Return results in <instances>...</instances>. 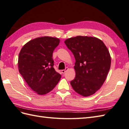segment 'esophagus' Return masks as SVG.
Here are the masks:
<instances>
[{
  "label": "esophagus",
  "instance_id": "34e87169",
  "mask_svg": "<svg viewBox=\"0 0 129 129\" xmlns=\"http://www.w3.org/2000/svg\"><path fill=\"white\" fill-rule=\"evenodd\" d=\"M68 70H69V68H68V67L66 68L64 70H61V73H62V74H64V73H65V72H67Z\"/></svg>",
  "mask_w": 129,
  "mask_h": 129
}]
</instances>
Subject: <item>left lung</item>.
<instances>
[{
  "mask_svg": "<svg viewBox=\"0 0 129 129\" xmlns=\"http://www.w3.org/2000/svg\"><path fill=\"white\" fill-rule=\"evenodd\" d=\"M64 43L76 60L72 87L82 96L93 94L103 84L110 69L108 49L101 40L93 37L79 36L67 39Z\"/></svg>",
  "mask_w": 129,
  "mask_h": 129,
  "instance_id": "1",
  "label": "left lung"
}]
</instances>
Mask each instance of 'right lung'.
Returning <instances> with one entry per match:
<instances>
[{"label": "right lung", "instance_id": "1", "mask_svg": "<svg viewBox=\"0 0 129 129\" xmlns=\"http://www.w3.org/2000/svg\"><path fill=\"white\" fill-rule=\"evenodd\" d=\"M60 42L59 38L44 36L36 38L25 44L18 58L20 74L33 91L40 95L55 87L61 75L53 68V52Z\"/></svg>", "mask_w": 129, "mask_h": 129}]
</instances>
